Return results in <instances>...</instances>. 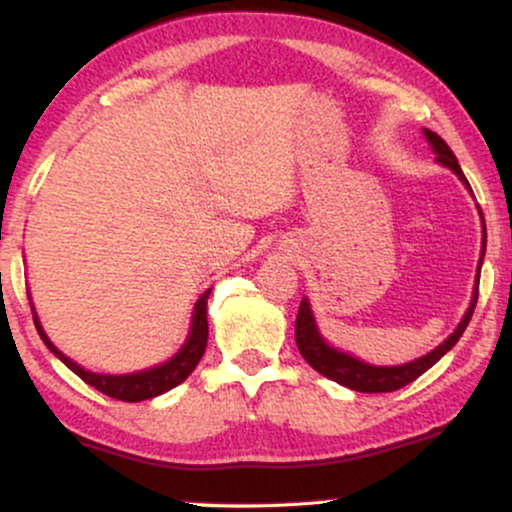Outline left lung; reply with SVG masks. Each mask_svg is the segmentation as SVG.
<instances>
[{
	"instance_id": "left-lung-1",
	"label": "left lung",
	"mask_w": 512,
	"mask_h": 512,
	"mask_svg": "<svg viewBox=\"0 0 512 512\" xmlns=\"http://www.w3.org/2000/svg\"><path fill=\"white\" fill-rule=\"evenodd\" d=\"M424 134L428 144H431L433 151L438 154V161L443 163V166H448L450 170H455L457 178L469 187V182L464 178L460 163H457V158L450 151V146L445 144L436 132H431V129H424ZM484 250H486V228H484ZM479 269H481V262H479ZM477 298H479V286L474 289L472 305H469V310L464 313L462 322L457 325V330L452 332L450 337L438 346V349H433L431 354L416 358V361L411 363H404V366H368V363L358 361V358L344 354V351L332 349V346L325 344V339L320 337V332H317L308 301H301V308H298V315H296V344L305 361H308L317 373H322L325 378L334 380V383L351 387V390L356 392H395L399 387L414 383L419 375H424L433 363L440 361V356L448 354L452 346L457 344V339L462 337V332L467 330L469 320H472L474 308H477Z\"/></svg>"
}]
</instances>
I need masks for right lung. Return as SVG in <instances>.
Listing matches in <instances>:
<instances>
[{"label": "right lung", "mask_w": 512, "mask_h": 512, "mask_svg": "<svg viewBox=\"0 0 512 512\" xmlns=\"http://www.w3.org/2000/svg\"><path fill=\"white\" fill-rule=\"evenodd\" d=\"M207 291L202 298H199L195 305V315H192V330L190 337L182 349L175 354L170 361L163 363V366L149 368V370H139V373H129V375H103V373H91V370H84L79 363H74L72 358H67L62 351H57V346L50 342L48 334L43 332L40 327L38 317L33 315L35 327H38L40 339H43L45 346L55 354L60 361L67 366L69 370H74L84 383L91 387H96L98 392L103 395L113 397V399H122V402H142V399H151L163 395V392L173 390L175 385H180L192 370L197 368L199 358H202L204 349H207V337H209V322H207Z\"/></svg>", "instance_id": "add662e5"}]
</instances>
